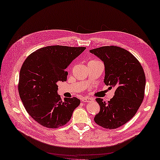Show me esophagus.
<instances>
[{"label": "esophagus", "mask_w": 160, "mask_h": 160, "mask_svg": "<svg viewBox=\"0 0 160 160\" xmlns=\"http://www.w3.org/2000/svg\"><path fill=\"white\" fill-rule=\"evenodd\" d=\"M81 101H83V102H93V98H83L82 99H81Z\"/></svg>", "instance_id": "esophagus-1"}]
</instances>
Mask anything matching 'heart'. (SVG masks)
I'll return each mask as SVG.
<instances>
[{
    "label": "heart",
    "mask_w": 160,
    "mask_h": 160,
    "mask_svg": "<svg viewBox=\"0 0 160 160\" xmlns=\"http://www.w3.org/2000/svg\"><path fill=\"white\" fill-rule=\"evenodd\" d=\"M91 62H96V60H93V61H91Z\"/></svg>",
    "instance_id": "b5f03b06"
}]
</instances>
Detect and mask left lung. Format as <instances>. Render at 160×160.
Segmentation results:
<instances>
[{"mask_svg":"<svg viewBox=\"0 0 160 160\" xmlns=\"http://www.w3.org/2000/svg\"><path fill=\"white\" fill-rule=\"evenodd\" d=\"M89 52L104 62V83L116 89L113 98L107 102L96 99L100 109L94 121L102 128L115 129L133 118L141 106L145 95V72L138 60L119 47H101Z\"/></svg>","mask_w":160,"mask_h":160,"instance_id":"left-lung-1","label":"left lung"}]
</instances>
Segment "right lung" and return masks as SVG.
Wrapping results in <instances>:
<instances>
[{
    "instance_id": "1",
    "label": "right lung",
    "mask_w": 160,
    "mask_h": 160,
    "mask_svg": "<svg viewBox=\"0 0 160 160\" xmlns=\"http://www.w3.org/2000/svg\"><path fill=\"white\" fill-rule=\"evenodd\" d=\"M86 49L53 45L37 49L25 60L19 72L18 91L26 111L41 126L57 128L71 119L80 100L62 101L58 81H66V69Z\"/></svg>"
}]
</instances>
